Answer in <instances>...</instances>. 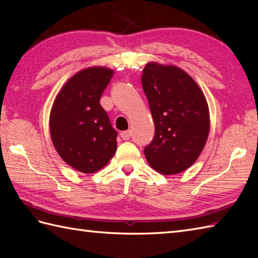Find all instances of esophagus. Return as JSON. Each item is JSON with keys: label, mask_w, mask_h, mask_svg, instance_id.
<instances>
[{"label": "esophagus", "mask_w": 258, "mask_h": 258, "mask_svg": "<svg viewBox=\"0 0 258 258\" xmlns=\"http://www.w3.org/2000/svg\"><path fill=\"white\" fill-rule=\"evenodd\" d=\"M131 131H124V132H120V138H122L124 141H127V140H130V138H131Z\"/></svg>", "instance_id": "obj_1"}]
</instances>
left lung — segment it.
<instances>
[{"mask_svg": "<svg viewBox=\"0 0 258 258\" xmlns=\"http://www.w3.org/2000/svg\"><path fill=\"white\" fill-rule=\"evenodd\" d=\"M142 86L150 104L155 134L144 154L163 175L182 173L201 155L210 133V109L202 89L175 65L149 62Z\"/></svg>", "mask_w": 258, "mask_h": 258, "instance_id": "8db88e82", "label": "left lung"}]
</instances>
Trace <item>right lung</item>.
<instances>
[{
	"instance_id": "obj_1",
	"label": "right lung",
	"mask_w": 258,
	"mask_h": 258,
	"mask_svg": "<svg viewBox=\"0 0 258 258\" xmlns=\"http://www.w3.org/2000/svg\"><path fill=\"white\" fill-rule=\"evenodd\" d=\"M113 74L105 67L81 70L68 80L53 102L50 134L54 149L81 173L100 171L116 152L117 133L100 104Z\"/></svg>"
}]
</instances>
